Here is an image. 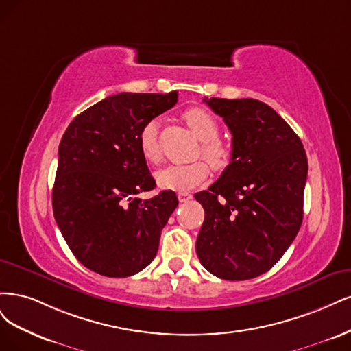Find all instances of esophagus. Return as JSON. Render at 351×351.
<instances>
[{
    "label": "esophagus",
    "mask_w": 351,
    "mask_h": 351,
    "mask_svg": "<svg viewBox=\"0 0 351 351\" xmlns=\"http://www.w3.org/2000/svg\"><path fill=\"white\" fill-rule=\"evenodd\" d=\"M192 198V195L189 194V192H179L178 194V199L180 201V202H186V201H189Z\"/></svg>",
    "instance_id": "obj_1"
}]
</instances>
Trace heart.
I'll return each instance as SVG.
<instances>
[{"instance_id": "b5f03b06", "label": "heart", "mask_w": 351, "mask_h": 351, "mask_svg": "<svg viewBox=\"0 0 351 351\" xmlns=\"http://www.w3.org/2000/svg\"><path fill=\"white\" fill-rule=\"evenodd\" d=\"M189 128L202 141L201 153L214 169H223L229 163L230 152L219 137V123L208 110L202 108H189L184 112ZM160 123L157 119L147 121L138 134V149L144 160L157 163L162 159ZM208 175L206 162L197 160L185 165H171L156 173V182L162 189L188 191L198 186Z\"/></svg>"}]
</instances>
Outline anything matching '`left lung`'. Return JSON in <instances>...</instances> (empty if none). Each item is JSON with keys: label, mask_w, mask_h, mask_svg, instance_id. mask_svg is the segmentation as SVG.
I'll return each mask as SVG.
<instances>
[{"label": "left lung", "mask_w": 351, "mask_h": 351, "mask_svg": "<svg viewBox=\"0 0 351 351\" xmlns=\"http://www.w3.org/2000/svg\"><path fill=\"white\" fill-rule=\"evenodd\" d=\"M232 132V162L195 194L206 217L197 237L201 264L223 280L267 273L300 229L308 159L298 134L256 99H204Z\"/></svg>", "instance_id": "obj_1"}]
</instances>
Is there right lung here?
I'll return each mask as SVG.
<instances>
[{
	"instance_id": "1",
	"label": "right lung",
	"mask_w": 351,
	"mask_h": 351,
	"mask_svg": "<svg viewBox=\"0 0 351 351\" xmlns=\"http://www.w3.org/2000/svg\"><path fill=\"white\" fill-rule=\"evenodd\" d=\"M176 101V92L118 93L77 115L62 135L53 216L74 256L100 276L137 274L159 250L178 198L172 191L137 197L156 185L138 134Z\"/></svg>"
}]
</instances>
